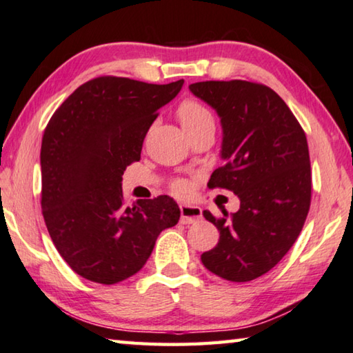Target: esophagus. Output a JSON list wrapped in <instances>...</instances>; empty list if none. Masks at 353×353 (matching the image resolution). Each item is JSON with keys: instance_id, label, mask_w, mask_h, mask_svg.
Segmentation results:
<instances>
[{"instance_id": "esophagus-1", "label": "esophagus", "mask_w": 353, "mask_h": 353, "mask_svg": "<svg viewBox=\"0 0 353 353\" xmlns=\"http://www.w3.org/2000/svg\"><path fill=\"white\" fill-rule=\"evenodd\" d=\"M202 218L201 207L181 204V223L182 224H193Z\"/></svg>"}]
</instances>
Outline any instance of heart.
<instances>
[{"label": "heart", "instance_id": "heart-1", "mask_svg": "<svg viewBox=\"0 0 353 353\" xmlns=\"http://www.w3.org/2000/svg\"><path fill=\"white\" fill-rule=\"evenodd\" d=\"M177 115H179V119H181L182 128H191V126H196V124H201L205 121L213 123V117H212L210 110H208L207 107H204L202 104L196 103V101H183L181 107H179ZM174 190L179 191V193H182V191L185 190V183L176 182Z\"/></svg>", "mask_w": 353, "mask_h": 353}]
</instances>
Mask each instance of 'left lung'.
Segmentation results:
<instances>
[{
  "label": "left lung",
  "mask_w": 353,
  "mask_h": 353,
  "mask_svg": "<svg viewBox=\"0 0 353 353\" xmlns=\"http://www.w3.org/2000/svg\"><path fill=\"white\" fill-rule=\"evenodd\" d=\"M188 88L214 109L223 128L224 166L213 171L208 185L230 190L240 199V210L230 219L204 212L219 230V241L201 260L221 279L249 282L283 259L307 219L312 201L307 137L285 101L261 83L207 81Z\"/></svg>",
  "instance_id": "obj_1"
}]
</instances>
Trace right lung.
Wrapping results in <instances>:
<instances>
[{
  "label": "right lung",
  "mask_w": 353,
  "mask_h": 353,
  "mask_svg": "<svg viewBox=\"0 0 353 353\" xmlns=\"http://www.w3.org/2000/svg\"><path fill=\"white\" fill-rule=\"evenodd\" d=\"M183 79L157 85L103 76L82 83L54 112L41 140V210L59 254L81 277L113 285L139 272L160 232L177 224L170 196L128 207L121 181L139 162L157 110Z\"/></svg>",
  "instance_id": "right-lung-1"
}]
</instances>
